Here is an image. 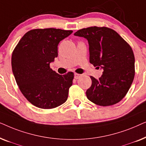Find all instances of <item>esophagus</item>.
Instances as JSON below:
<instances>
[{"label": "esophagus", "mask_w": 146, "mask_h": 146, "mask_svg": "<svg viewBox=\"0 0 146 146\" xmlns=\"http://www.w3.org/2000/svg\"><path fill=\"white\" fill-rule=\"evenodd\" d=\"M81 76V74H74V78L75 79H78Z\"/></svg>", "instance_id": "esophagus-1"}]
</instances>
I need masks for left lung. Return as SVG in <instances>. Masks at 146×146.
<instances>
[{
    "mask_svg": "<svg viewBox=\"0 0 146 146\" xmlns=\"http://www.w3.org/2000/svg\"><path fill=\"white\" fill-rule=\"evenodd\" d=\"M75 36L87 39L90 62L103 69L99 79L90 76L92 86L86 96L102 106L115 104L130 88L135 75V58L130 46L113 30L92 27L79 30Z\"/></svg>",
    "mask_w": 146,
    "mask_h": 146,
    "instance_id": "left-lung-1",
    "label": "left lung"
}]
</instances>
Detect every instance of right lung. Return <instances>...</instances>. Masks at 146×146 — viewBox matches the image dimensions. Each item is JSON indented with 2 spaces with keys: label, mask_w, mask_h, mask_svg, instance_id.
<instances>
[{
  "label": "right lung",
  "mask_w": 146,
  "mask_h": 146,
  "mask_svg": "<svg viewBox=\"0 0 146 146\" xmlns=\"http://www.w3.org/2000/svg\"><path fill=\"white\" fill-rule=\"evenodd\" d=\"M72 31L34 29L22 37L12 54V69L20 90L32 104L52 109L67 100L74 73L60 75L50 68L60 42Z\"/></svg>",
  "instance_id": "1"
}]
</instances>
